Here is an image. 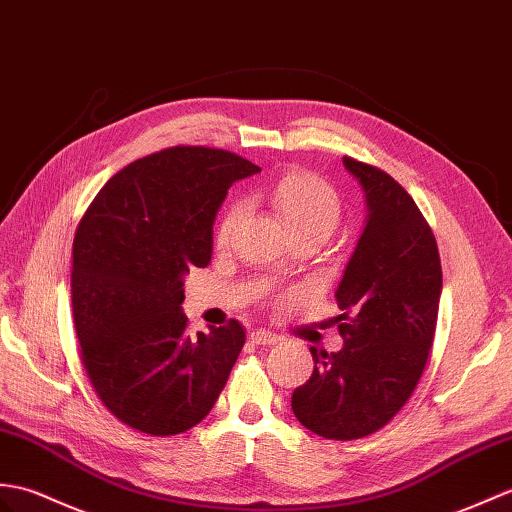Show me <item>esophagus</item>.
<instances>
[{
  "mask_svg": "<svg viewBox=\"0 0 512 512\" xmlns=\"http://www.w3.org/2000/svg\"><path fill=\"white\" fill-rule=\"evenodd\" d=\"M248 340H251L253 344H261V347H270V344H277V336L270 334V331H264V329H255L248 334Z\"/></svg>",
  "mask_w": 512,
  "mask_h": 512,
  "instance_id": "obj_1",
  "label": "esophagus"
}]
</instances>
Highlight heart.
I'll list each match as a JSON object with an SVG mask.
<instances>
[{"label": "heart", "instance_id": "heart-1", "mask_svg": "<svg viewBox=\"0 0 512 512\" xmlns=\"http://www.w3.org/2000/svg\"><path fill=\"white\" fill-rule=\"evenodd\" d=\"M266 198L292 237L307 235L325 242L338 229L342 218V200L336 189L310 172H290L281 176L268 187ZM242 216L244 207L240 202H233L224 211L216 231L218 246L229 244Z\"/></svg>", "mask_w": 512, "mask_h": 512}]
</instances>
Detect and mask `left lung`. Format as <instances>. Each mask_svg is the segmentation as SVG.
I'll use <instances>...</instances> for the list:
<instances>
[{
    "label": "left lung",
    "mask_w": 512,
    "mask_h": 512,
    "mask_svg": "<svg viewBox=\"0 0 512 512\" xmlns=\"http://www.w3.org/2000/svg\"><path fill=\"white\" fill-rule=\"evenodd\" d=\"M366 198V222L338 283L336 353L316 351L314 373L292 392L307 430L334 441L377 432L417 388L443 290L441 257L417 202L386 172L342 159Z\"/></svg>",
    "instance_id": "1"
}]
</instances>
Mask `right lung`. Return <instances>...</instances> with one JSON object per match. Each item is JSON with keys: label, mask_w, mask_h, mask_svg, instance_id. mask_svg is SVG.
Masks as SVG:
<instances>
[{"label": "right lung", "mask_w": 512, "mask_h": 512, "mask_svg": "<svg viewBox=\"0 0 512 512\" xmlns=\"http://www.w3.org/2000/svg\"><path fill=\"white\" fill-rule=\"evenodd\" d=\"M255 163L178 146L126 165L95 196L74 237L71 307L82 364L117 419L181 434L211 412L246 334L237 320L187 334L185 277L205 268L213 222Z\"/></svg>", "instance_id": "right-lung-1"}]
</instances>
